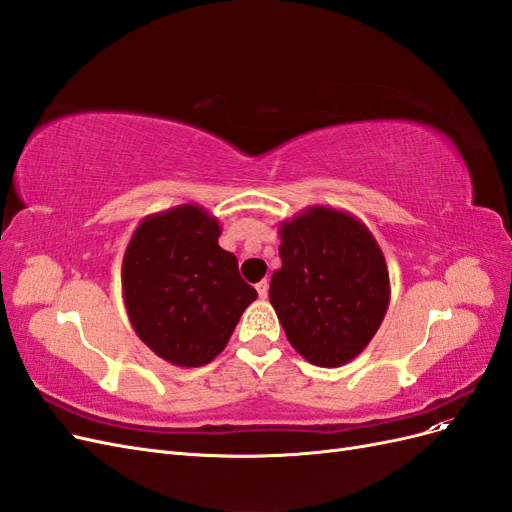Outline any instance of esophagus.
<instances>
[{
    "mask_svg": "<svg viewBox=\"0 0 512 512\" xmlns=\"http://www.w3.org/2000/svg\"><path fill=\"white\" fill-rule=\"evenodd\" d=\"M256 290H258V297H260V299H267V297H269V282H267V280L258 282V284H256Z\"/></svg>",
    "mask_w": 512,
    "mask_h": 512,
    "instance_id": "34e87169",
    "label": "esophagus"
}]
</instances>
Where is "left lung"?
<instances>
[{"instance_id":"8db88e82","label":"left lung","mask_w":512,"mask_h":512,"mask_svg":"<svg viewBox=\"0 0 512 512\" xmlns=\"http://www.w3.org/2000/svg\"><path fill=\"white\" fill-rule=\"evenodd\" d=\"M282 267L269 301L290 346L318 367H339L374 339L391 301L386 260L352 213L312 205L280 224Z\"/></svg>"}]
</instances>
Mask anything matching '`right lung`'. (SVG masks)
<instances>
[{
	"label": "right lung",
	"instance_id": "right-lung-1",
	"mask_svg": "<svg viewBox=\"0 0 512 512\" xmlns=\"http://www.w3.org/2000/svg\"><path fill=\"white\" fill-rule=\"evenodd\" d=\"M220 220L200 205L151 213L123 254L121 292L141 342L170 365L200 367L218 356L258 292L222 250Z\"/></svg>",
	"mask_w": 512,
	"mask_h": 512
}]
</instances>
